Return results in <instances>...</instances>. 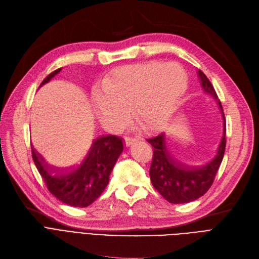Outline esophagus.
Listing matches in <instances>:
<instances>
[{
  "label": "esophagus",
  "mask_w": 259,
  "mask_h": 259,
  "mask_svg": "<svg viewBox=\"0 0 259 259\" xmlns=\"http://www.w3.org/2000/svg\"><path fill=\"white\" fill-rule=\"evenodd\" d=\"M137 141H138V139H137V138H133V137H124V143H125V145H126V146H130V145H132L133 143L137 142Z\"/></svg>",
  "instance_id": "1"
}]
</instances>
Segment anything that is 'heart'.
Segmentation results:
<instances>
[{
	"label": "heart",
	"instance_id": "b5f03b06",
	"mask_svg": "<svg viewBox=\"0 0 259 259\" xmlns=\"http://www.w3.org/2000/svg\"><path fill=\"white\" fill-rule=\"evenodd\" d=\"M188 88L189 78L180 64L150 61L114 69L98 84L92 99L107 130L118 132L124 127L131 109L140 127L152 132L174 118Z\"/></svg>",
	"mask_w": 259,
	"mask_h": 259
}]
</instances>
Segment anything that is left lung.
<instances>
[{"mask_svg": "<svg viewBox=\"0 0 259 259\" xmlns=\"http://www.w3.org/2000/svg\"><path fill=\"white\" fill-rule=\"evenodd\" d=\"M198 78L203 92L211 95L216 100L223 116V137L214 158L201 166H187L177 162L168 153L164 133L147 139V142L154 147L153 161L150 168L152 184L165 200L175 204L194 201L208 191L223 161L226 150V119L223 105L213 85L201 70H198Z\"/></svg>", "mask_w": 259, "mask_h": 259, "instance_id": "obj_1", "label": "left lung"}]
</instances>
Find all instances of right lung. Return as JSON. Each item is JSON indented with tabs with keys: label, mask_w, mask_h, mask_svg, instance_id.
Segmentation results:
<instances>
[{
	"label": "right lung",
	"mask_w": 259,
	"mask_h": 259,
	"mask_svg": "<svg viewBox=\"0 0 259 259\" xmlns=\"http://www.w3.org/2000/svg\"><path fill=\"white\" fill-rule=\"evenodd\" d=\"M61 70L62 68H59L47 76L40 88ZM122 152V139L109 135L94 140L77 162L57 166L48 163L31 143L33 162L49 192L60 201L76 207L89 206L103 193Z\"/></svg>",
	"instance_id": "obj_1"
}]
</instances>
